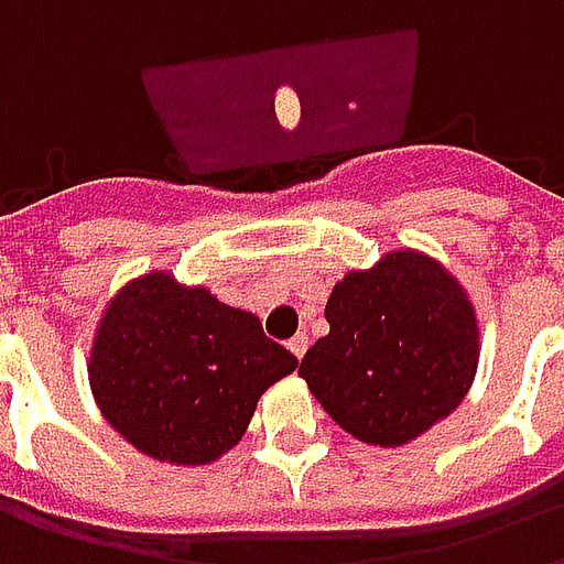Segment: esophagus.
I'll return each instance as SVG.
<instances>
[{
  "mask_svg": "<svg viewBox=\"0 0 564 564\" xmlns=\"http://www.w3.org/2000/svg\"><path fill=\"white\" fill-rule=\"evenodd\" d=\"M290 350H293V354L302 359V356L307 354V335H302V332H299V335H293V338H290Z\"/></svg>",
  "mask_w": 564,
  "mask_h": 564,
  "instance_id": "34e87169",
  "label": "esophagus"
}]
</instances>
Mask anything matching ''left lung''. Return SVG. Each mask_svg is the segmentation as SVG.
Wrapping results in <instances>:
<instances>
[{
  "label": "left lung",
  "instance_id": "8db88e82",
  "mask_svg": "<svg viewBox=\"0 0 564 564\" xmlns=\"http://www.w3.org/2000/svg\"><path fill=\"white\" fill-rule=\"evenodd\" d=\"M329 335L299 375L326 414L366 444L399 447L465 399L477 371L468 295L435 259L399 250L350 271L326 302Z\"/></svg>",
  "mask_w": 564,
  "mask_h": 564
}]
</instances>
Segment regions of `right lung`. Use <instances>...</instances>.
Masks as SVG:
<instances>
[{
    "label": "right lung",
    "instance_id": "obj_1",
    "mask_svg": "<svg viewBox=\"0 0 564 564\" xmlns=\"http://www.w3.org/2000/svg\"><path fill=\"white\" fill-rule=\"evenodd\" d=\"M295 366L253 314L153 271L105 311L90 383L105 420L132 447L208 465L241 441L259 395Z\"/></svg>",
    "mask_w": 564,
    "mask_h": 564
}]
</instances>
